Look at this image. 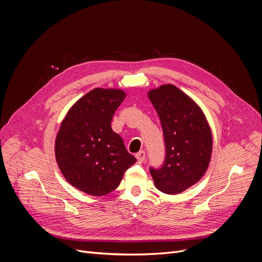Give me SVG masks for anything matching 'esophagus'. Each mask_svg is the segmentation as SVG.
Instances as JSON below:
<instances>
[{
	"label": "esophagus",
	"instance_id": "obj_1",
	"mask_svg": "<svg viewBox=\"0 0 262 262\" xmlns=\"http://www.w3.org/2000/svg\"><path fill=\"white\" fill-rule=\"evenodd\" d=\"M136 157L139 162H143L145 160V152L144 150H140L139 153L136 154Z\"/></svg>",
	"mask_w": 262,
	"mask_h": 262
}]
</instances>
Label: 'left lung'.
I'll list each match as a JSON object with an SVG mask.
<instances>
[{"label":"left lung","mask_w":262,"mask_h":262,"mask_svg":"<svg viewBox=\"0 0 262 262\" xmlns=\"http://www.w3.org/2000/svg\"><path fill=\"white\" fill-rule=\"evenodd\" d=\"M147 97L160 117L166 146L163 167L150 169V175L160 191L178 194L207 172L213 148L212 131L201 107L175 85L149 90Z\"/></svg>","instance_id":"1"}]
</instances>
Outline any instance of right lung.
<instances>
[{
	"instance_id": "add662e5",
	"label": "right lung",
	"mask_w": 262,
	"mask_h": 262,
	"mask_svg": "<svg viewBox=\"0 0 262 262\" xmlns=\"http://www.w3.org/2000/svg\"><path fill=\"white\" fill-rule=\"evenodd\" d=\"M125 96L120 89L92 90L68 110L55 137L54 155L63 177L90 195L114 191L137 162L112 129L114 114Z\"/></svg>"
}]
</instances>
